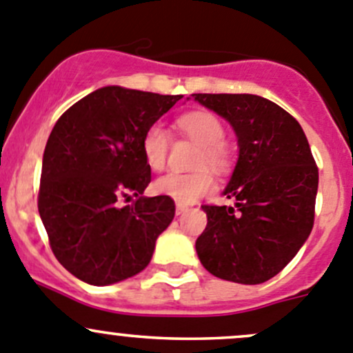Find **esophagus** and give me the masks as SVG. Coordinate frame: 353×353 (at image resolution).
Here are the masks:
<instances>
[{
	"label": "esophagus",
	"mask_w": 353,
	"mask_h": 353,
	"mask_svg": "<svg viewBox=\"0 0 353 353\" xmlns=\"http://www.w3.org/2000/svg\"><path fill=\"white\" fill-rule=\"evenodd\" d=\"M187 209H188V205H185V204H176V209H175L176 216L183 214V212H185V211H187Z\"/></svg>",
	"instance_id": "obj_1"
}]
</instances>
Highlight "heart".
Returning <instances> with one entry per match:
<instances>
[{"mask_svg": "<svg viewBox=\"0 0 353 353\" xmlns=\"http://www.w3.org/2000/svg\"><path fill=\"white\" fill-rule=\"evenodd\" d=\"M176 125L188 139L197 142L202 148V152L199 154V165H208L214 170L225 168L228 163V151L223 144L225 127L218 117L208 111H194L178 118ZM168 148V130L159 123L151 125L142 137V154L149 168L154 172L165 168ZM212 187H214V178L211 173L208 170H199L194 173L172 172L159 176L152 185V190L180 204H190Z\"/></svg>", "mask_w": 353, "mask_h": 353, "instance_id": "obj_1", "label": "heart"}]
</instances>
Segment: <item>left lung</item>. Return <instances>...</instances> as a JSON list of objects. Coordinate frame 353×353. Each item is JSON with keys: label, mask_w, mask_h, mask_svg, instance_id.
<instances>
[{"label": "left lung", "mask_w": 353, "mask_h": 353, "mask_svg": "<svg viewBox=\"0 0 353 353\" xmlns=\"http://www.w3.org/2000/svg\"><path fill=\"white\" fill-rule=\"evenodd\" d=\"M192 97L225 118L239 142V159L223 190L236 202L202 205L208 226L195 242L197 256L221 280L264 283L294 259L312 230L319 173L309 142L290 113L261 96Z\"/></svg>", "instance_id": "obj_1"}]
</instances>
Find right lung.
<instances>
[{
    "instance_id": "1",
    "label": "right lung",
    "mask_w": 353,
    "mask_h": 353,
    "mask_svg": "<svg viewBox=\"0 0 353 353\" xmlns=\"http://www.w3.org/2000/svg\"><path fill=\"white\" fill-rule=\"evenodd\" d=\"M183 96L108 85L61 114L43 156L39 208L63 268L104 287L151 263L156 240L173 221L175 202L145 197L151 168L142 137ZM138 197L130 206L121 198Z\"/></svg>"
}]
</instances>
